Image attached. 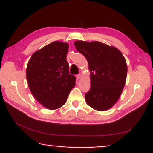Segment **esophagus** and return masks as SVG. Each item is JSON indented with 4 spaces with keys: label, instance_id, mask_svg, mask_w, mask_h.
Listing matches in <instances>:
<instances>
[{
    "label": "esophagus",
    "instance_id": "1",
    "mask_svg": "<svg viewBox=\"0 0 153 153\" xmlns=\"http://www.w3.org/2000/svg\"><path fill=\"white\" fill-rule=\"evenodd\" d=\"M76 78H77V80H80V79L82 78V75H76Z\"/></svg>",
    "mask_w": 153,
    "mask_h": 153
}]
</instances>
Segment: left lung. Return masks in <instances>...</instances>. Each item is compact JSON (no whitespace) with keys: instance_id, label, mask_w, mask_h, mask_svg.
<instances>
[{"instance_id":"obj_1","label":"left lung","mask_w":153,"mask_h":153,"mask_svg":"<svg viewBox=\"0 0 153 153\" xmlns=\"http://www.w3.org/2000/svg\"><path fill=\"white\" fill-rule=\"evenodd\" d=\"M76 50L88 63L91 88L85 94L87 105L105 111L117 102L126 83L127 66L117 48L99 41H75Z\"/></svg>"}]
</instances>
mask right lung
Returning a JSON list of instances; mask_svg holds the SVG:
<instances>
[{
    "label": "right lung",
    "mask_w": 153,
    "mask_h": 153,
    "mask_svg": "<svg viewBox=\"0 0 153 153\" xmlns=\"http://www.w3.org/2000/svg\"><path fill=\"white\" fill-rule=\"evenodd\" d=\"M69 45L54 41L34 52L29 60L26 78L30 92L44 107L56 110L62 107L76 78L69 73L66 61Z\"/></svg>",
    "instance_id": "add662e5"
}]
</instances>
